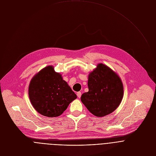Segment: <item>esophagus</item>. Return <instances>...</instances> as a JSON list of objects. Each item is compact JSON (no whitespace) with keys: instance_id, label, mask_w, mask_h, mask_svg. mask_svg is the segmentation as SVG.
I'll use <instances>...</instances> for the list:
<instances>
[{"instance_id":"34e87169","label":"esophagus","mask_w":156,"mask_h":156,"mask_svg":"<svg viewBox=\"0 0 156 156\" xmlns=\"http://www.w3.org/2000/svg\"><path fill=\"white\" fill-rule=\"evenodd\" d=\"M77 97H78L79 98H80V97H81V95H82L81 92H78L77 93Z\"/></svg>"}]
</instances>
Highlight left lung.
Here are the masks:
<instances>
[{
    "label": "left lung",
    "mask_w": 156,
    "mask_h": 156,
    "mask_svg": "<svg viewBox=\"0 0 156 156\" xmlns=\"http://www.w3.org/2000/svg\"><path fill=\"white\" fill-rule=\"evenodd\" d=\"M89 92L83 93L81 101L97 117L113 112L122 101L124 89L119 76L105 64L99 63L88 76Z\"/></svg>",
    "instance_id": "1"
}]
</instances>
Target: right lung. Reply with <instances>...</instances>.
<instances>
[{"label":"right lung","mask_w":156,"mask_h":156,"mask_svg":"<svg viewBox=\"0 0 156 156\" xmlns=\"http://www.w3.org/2000/svg\"><path fill=\"white\" fill-rule=\"evenodd\" d=\"M28 95L33 107L41 115L57 117L67 108L77 95L55 71L53 66H48L31 79Z\"/></svg>","instance_id":"1"}]
</instances>
